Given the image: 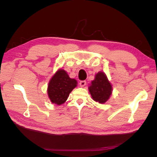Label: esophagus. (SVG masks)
<instances>
[{
    "instance_id": "1",
    "label": "esophagus",
    "mask_w": 157,
    "mask_h": 157,
    "mask_svg": "<svg viewBox=\"0 0 157 157\" xmlns=\"http://www.w3.org/2000/svg\"><path fill=\"white\" fill-rule=\"evenodd\" d=\"M86 84V80H81V81H80L79 82V85L80 87H84L85 85Z\"/></svg>"
}]
</instances>
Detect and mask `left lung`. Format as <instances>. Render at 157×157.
I'll use <instances>...</instances> for the list:
<instances>
[{
	"mask_svg": "<svg viewBox=\"0 0 157 157\" xmlns=\"http://www.w3.org/2000/svg\"><path fill=\"white\" fill-rule=\"evenodd\" d=\"M88 91L95 101L103 104L110 98L113 92V85L109 81L106 74L99 71L95 75L88 87Z\"/></svg>",
	"mask_w": 157,
	"mask_h": 157,
	"instance_id": "1",
	"label": "left lung"
}]
</instances>
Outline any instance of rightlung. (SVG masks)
Returning a JSON list of instances; mask_svg holds the SVG:
<instances>
[{"mask_svg":"<svg viewBox=\"0 0 157 157\" xmlns=\"http://www.w3.org/2000/svg\"><path fill=\"white\" fill-rule=\"evenodd\" d=\"M77 84V80L71 78L64 69H59L50 78L47 88L50 101L57 105H62Z\"/></svg>","mask_w":157,"mask_h":157,"instance_id":"right-lung-1","label":"right lung"}]
</instances>
